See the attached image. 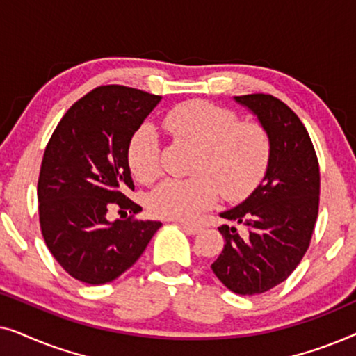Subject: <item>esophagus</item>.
<instances>
[{"mask_svg":"<svg viewBox=\"0 0 356 356\" xmlns=\"http://www.w3.org/2000/svg\"><path fill=\"white\" fill-rule=\"evenodd\" d=\"M179 225H181L184 230L189 233V235H197V233L202 230L199 225H194V223H189V222H179Z\"/></svg>","mask_w":356,"mask_h":356,"instance_id":"34e87169","label":"esophagus"}]
</instances>
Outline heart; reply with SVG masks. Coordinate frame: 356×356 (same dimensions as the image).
I'll return each instance as SVG.
<instances>
[{
    "label": "heart",
    "instance_id": "1",
    "mask_svg": "<svg viewBox=\"0 0 356 356\" xmlns=\"http://www.w3.org/2000/svg\"><path fill=\"white\" fill-rule=\"evenodd\" d=\"M163 126L175 138L199 147L193 178H168L149 196V209L165 218L191 220L217 202L220 191L240 201L264 178L270 139L257 123H240L235 111L206 100L183 102L168 111ZM128 165L140 183H152L160 172L159 134L152 124L136 129L128 144Z\"/></svg>",
    "mask_w": 356,
    "mask_h": 356
}]
</instances>
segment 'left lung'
Returning a JSON list of instances; mask_svg holds the SVG:
<instances>
[{"mask_svg": "<svg viewBox=\"0 0 356 356\" xmlns=\"http://www.w3.org/2000/svg\"><path fill=\"white\" fill-rule=\"evenodd\" d=\"M257 116L270 139L266 175L241 204L220 213L241 223L248 235L222 225L225 246L211 266L217 279L238 295L274 289L308 251L319 209V163L309 134L295 111L267 94L235 97Z\"/></svg>", "mask_w": 356, "mask_h": 356, "instance_id": "1", "label": "left lung"}]
</instances>
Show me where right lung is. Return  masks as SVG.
<instances>
[{
	"label": "right lung",
	"instance_id": "obj_1",
	"mask_svg": "<svg viewBox=\"0 0 356 356\" xmlns=\"http://www.w3.org/2000/svg\"><path fill=\"white\" fill-rule=\"evenodd\" d=\"M160 100L131 87L100 86L66 111L48 140L37 188L40 228L53 257L76 280H115L162 227L134 218L143 207L126 196L134 189L129 139ZM111 207L131 217L110 222Z\"/></svg>",
	"mask_w": 356,
	"mask_h": 356
}]
</instances>
